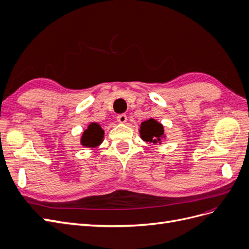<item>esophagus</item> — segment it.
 Segmentation results:
<instances>
[{
  "label": "esophagus",
  "instance_id": "esophagus-1",
  "mask_svg": "<svg viewBox=\"0 0 249 249\" xmlns=\"http://www.w3.org/2000/svg\"><path fill=\"white\" fill-rule=\"evenodd\" d=\"M126 119H127V117L125 114H119L117 116V122L120 124H124L126 122Z\"/></svg>",
  "mask_w": 249,
  "mask_h": 249
}]
</instances>
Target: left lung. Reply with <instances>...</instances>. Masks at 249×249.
I'll return each instance as SVG.
<instances>
[{
  "mask_svg": "<svg viewBox=\"0 0 249 249\" xmlns=\"http://www.w3.org/2000/svg\"><path fill=\"white\" fill-rule=\"evenodd\" d=\"M140 135L144 141L156 143L157 141H160V138L164 135L163 125L157 120L150 118L141 124Z\"/></svg>",
  "mask_w": 249,
  "mask_h": 249,
  "instance_id": "8db88e82",
  "label": "left lung"
}]
</instances>
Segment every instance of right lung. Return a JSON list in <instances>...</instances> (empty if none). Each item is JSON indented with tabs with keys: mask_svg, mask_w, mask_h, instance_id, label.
<instances>
[{
	"mask_svg": "<svg viewBox=\"0 0 249 249\" xmlns=\"http://www.w3.org/2000/svg\"><path fill=\"white\" fill-rule=\"evenodd\" d=\"M104 137V131L97 124H89L88 129L82 136V145L84 146H96L102 142Z\"/></svg>",
	"mask_w": 249,
	"mask_h": 249,
	"instance_id": "right-lung-1",
	"label": "right lung"
}]
</instances>
